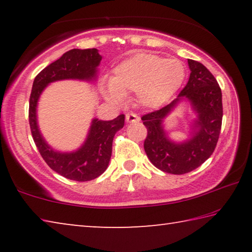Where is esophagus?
<instances>
[{
    "instance_id": "34e87169",
    "label": "esophagus",
    "mask_w": 252,
    "mask_h": 252,
    "mask_svg": "<svg viewBox=\"0 0 252 252\" xmlns=\"http://www.w3.org/2000/svg\"><path fill=\"white\" fill-rule=\"evenodd\" d=\"M139 117L136 116L134 113H126V122H130V123H135V122H139Z\"/></svg>"
}]
</instances>
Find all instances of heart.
Listing matches in <instances>:
<instances>
[{
  "label": "heart",
  "mask_w": 252,
  "mask_h": 252,
  "mask_svg": "<svg viewBox=\"0 0 252 252\" xmlns=\"http://www.w3.org/2000/svg\"><path fill=\"white\" fill-rule=\"evenodd\" d=\"M185 78L186 67L179 60L138 53L119 63L111 80L102 81L100 90L111 103L121 104L126 94L135 92L140 105L158 108L180 89Z\"/></svg>",
  "instance_id": "heart-1"
}]
</instances>
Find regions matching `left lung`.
I'll return each mask as SVG.
<instances>
[{"label": "left lung", "instance_id": "obj_1", "mask_svg": "<svg viewBox=\"0 0 252 252\" xmlns=\"http://www.w3.org/2000/svg\"><path fill=\"white\" fill-rule=\"evenodd\" d=\"M190 78L176 100L142 116L148 130L144 151L152 164L163 172L185 174L200 167L213 153L222 125V94L213 74L202 63L188 60ZM189 99L198 113V131L189 142L173 144L166 138L161 120L179 100Z\"/></svg>", "mask_w": 252, "mask_h": 252}]
</instances>
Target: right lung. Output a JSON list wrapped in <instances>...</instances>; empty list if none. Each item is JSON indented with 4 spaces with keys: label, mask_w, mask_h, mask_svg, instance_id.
Segmentation results:
<instances>
[{
    "label": "right lung",
    "mask_w": 252,
    "mask_h": 252,
    "mask_svg": "<svg viewBox=\"0 0 252 252\" xmlns=\"http://www.w3.org/2000/svg\"><path fill=\"white\" fill-rule=\"evenodd\" d=\"M101 55L96 49L67 51L61 58L44 67L35 76L30 95L29 122L34 143L41 157L55 172L70 180L90 181L103 173L109 165L112 142L117 132L125 126V116L120 114L111 121H92L88 139L82 148L72 153H60L51 149L42 138L36 123V103L43 89L51 82L64 79L92 80Z\"/></svg>",
    "instance_id": "right-lung-1"
}]
</instances>
